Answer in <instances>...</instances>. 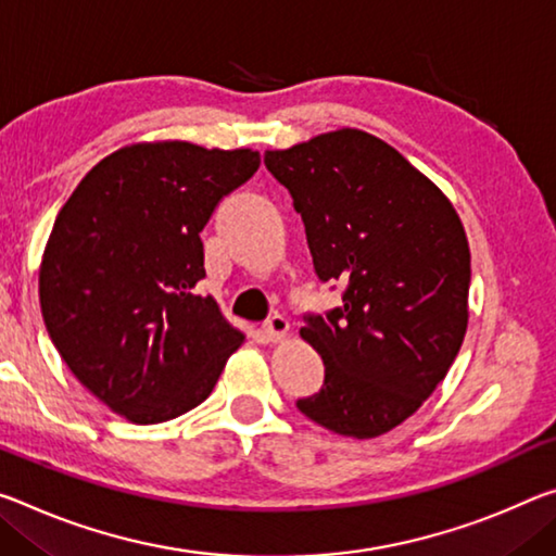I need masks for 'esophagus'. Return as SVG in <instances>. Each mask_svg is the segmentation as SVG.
<instances>
[{
	"instance_id": "1",
	"label": "esophagus",
	"mask_w": 556,
	"mask_h": 556,
	"mask_svg": "<svg viewBox=\"0 0 556 556\" xmlns=\"http://www.w3.org/2000/svg\"><path fill=\"white\" fill-rule=\"evenodd\" d=\"M287 331H289V321L281 314L269 316V319L264 321V326H262V337L267 339V341H271V343L285 339Z\"/></svg>"
}]
</instances>
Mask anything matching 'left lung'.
I'll return each mask as SVG.
<instances>
[{
	"instance_id": "left-lung-1",
	"label": "left lung",
	"mask_w": 556,
	"mask_h": 556,
	"mask_svg": "<svg viewBox=\"0 0 556 556\" xmlns=\"http://www.w3.org/2000/svg\"><path fill=\"white\" fill-rule=\"evenodd\" d=\"M264 165L302 215L314 271L343 285L341 306L306 314L302 339L324 386L296 408L326 430L376 438L443 381L468 329L470 247L443 192L356 128L316 136Z\"/></svg>"
}]
</instances>
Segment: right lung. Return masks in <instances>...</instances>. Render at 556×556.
Masks as SVG:
<instances>
[{
	"label": "right lung",
	"instance_id": "right-lung-1",
	"mask_svg": "<svg viewBox=\"0 0 556 556\" xmlns=\"http://www.w3.org/2000/svg\"><path fill=\"white\" fill-rule=\"evenodd\" d=\"M257 167L250 148L136 143L93 165L56 215L39 271L43 324L78 381L130 422L195 408L244 341L195 287L202 227Z\"/></svg>",
	"mask_w": 556,
	"mask_h": 556
}]
</instances>
